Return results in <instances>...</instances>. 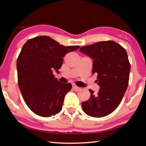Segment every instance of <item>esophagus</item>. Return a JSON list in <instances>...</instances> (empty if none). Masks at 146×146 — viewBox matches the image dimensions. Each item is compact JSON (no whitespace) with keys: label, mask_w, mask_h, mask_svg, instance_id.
I'll list each match as a JSON object with an SVG mask.
<instances>
[{"label":"esophagus","mask_w":146,"mask_h":146,"mask_svg":"<svg viewBox=\"0 0 146 146\" xmlns=\"http://www.w3.org/2000/svg\"><path fill=\"white\" fill-rule=\"evenodd\" d=\"M72 86H73V88L74 90H75L76 91H80V90H81L80 88H79V87H78V86H76L75 84H73Z\"/></svg>","instance_id":"1"}]
</instances>
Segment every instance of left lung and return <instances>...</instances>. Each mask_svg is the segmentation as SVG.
Returning a JSON list of instances; mask_svg holds the SVG:
<instances>
[{"instance_id": "left-lung-1", "label": "left lung", "mask_w": 146, "mask_h": 146, "mask_svg": "<svg viewBox=\"0 0 146 146\" xmlns=\"http://www.w3.org/2000/svg\"><path fill=\"white\" fill-rule=\"evenodd\" d=\"M80 51L93 59L92 74H98L100 88L97 94L89 90L91 97L82 103V110L91 117H105L119 106L127 90L131 69L127 52L112 40L81 47Z\"/></svg>"}]
</instances>
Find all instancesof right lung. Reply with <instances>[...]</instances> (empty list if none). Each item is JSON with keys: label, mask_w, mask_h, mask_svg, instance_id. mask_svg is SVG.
Listing matches in <instances>:
<instances>
[{"label": "right lung", "mask_w": 146, "mask_h": 146, "mask_svg": "<svg viewBox=\"0 0 146 146\" xmlns=\"http://www.w3.org/2000/svg\"><path fill=\"white\" fill-rule=\"evenodd\" d=\"M80 46H64L48 36L29 39L17 60L19 87L28 108L43 117L60 111L71 83H62L53 74L58 73L63 57Z\"/></svg>", "instance_id": "1"}]
</instances>
